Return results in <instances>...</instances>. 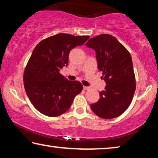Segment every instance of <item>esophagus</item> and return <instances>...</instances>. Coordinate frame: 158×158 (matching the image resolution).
<instances>
[{
	"mask_svg": "<svg viewBox=\"0 0 158 158\" xmlns=\"http://www.w3.org/2000/svg\"><path fill=\"white\" fill-rule=\"evenodd\" d=\"M83 89H84V90H89V89H90V87H89V86H85V85H84V86H83Z\"/></svg>",
	"mask_w": 158,
	"mask_h": 158,
	"instance_id": "1",
	"label": "esophagus"
}]
</instances>
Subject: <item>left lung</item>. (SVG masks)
<instances>
[{"label": "left lung", "mask_w": 158, "mask_h": 158, "mask_svg": "<svg viewBox=\"0 0 158 158\" xmlns=\"http://www.w3.org/2000/svg\"><path fill=\"white\" fill-rule=\"evenodd\" d=\"M85 46L94 49L102 79L106 82L100 100L90 105L99 117L111 119L119 116L130 106L136 89L132 57L116 37L101 34L90 39Z\"/></svg>", "instance_id": "obj_1"}]
</instances>
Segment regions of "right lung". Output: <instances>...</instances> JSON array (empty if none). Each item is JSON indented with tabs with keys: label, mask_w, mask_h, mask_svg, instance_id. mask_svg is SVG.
Returning a JSON list of instances; mask_svg holds the SVG:
<instances>
[{
	"label": "right lung",
	"mask_w": 158,
	"mask_h": 158,
	"mask_svg": "<svg viewBox=\"0 0 158 158\" xmlns=\"http://www.w3.org/2000/svg\"><path fill=\"white\" fill-rule=\"evenodd\" d=\"M89 37L58 33L42 40L33 51L23 73V84L29 100L40 113L60 116L81 92V83L69 81L59 72L68 66L69 52Z\"/></svg>",
	"instance_id": "obj_1"
}]
</instances>
